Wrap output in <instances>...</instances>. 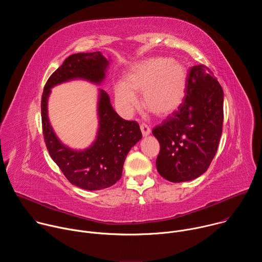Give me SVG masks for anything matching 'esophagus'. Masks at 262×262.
I'll return each mask as SVG.
<instances>
[{
    "label": "esophagus",
    "mask_w": 262,
    "mask_h": 262,
    "mask_svg": "<svg viewBox=\"0 0 262 262\" xmlns=\"http://www.w3.org/2000/svg\"><path fill=\"white\" fill-rule=\"evenodd\" d=\"M140 128H141V132H142L143 137H147V136L150 135V133H151L150 127H149V126H148L147 124H145V123H142L141 126H140Z\"/></svg>",
    "instance_id": "34e87169"
}]
</instances>
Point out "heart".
<instances>
[{
    "label": "heart",
    "instance_id": "heart-1",
    "mask_svg": "<svg viewBox=\"0 0 262 262\" xmlns=\"http://www.w3.org/2000/svg\"><path fill=\"white\" fill-rule=\"evenodd\" d=\"M186 87V69L170 58L148 59L136 64L126 74V82L114 86L116 103L122 114L129 115L139 104L136 92L143 93L146 110L166 116L182 102Z\"/></svg>",
    "mask_w": 262,
    "mask_h": 262
}]
</instances>
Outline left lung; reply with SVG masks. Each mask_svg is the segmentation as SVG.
Segmentation results:
<instances>
[{
  "label": "left lung",
  "instance_id": "left-lung-1",
  "mask_svg": "<svg viewBox=\"0 0 262 262\" xmlns=\"http://www.w3.org/2000/svg\"><path fill=\"white\" fill-rule=\"evenodd\" d=\"M224 93L204 65L193 66L183 101L152 134L161 145L157 169L171 182L202 175L214 158L223 127Z\"/></svg>",
  "mask_w": 262,
  "mask_h": 262
}]
</instances>
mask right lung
Here are the masks:
<instances>
[{
	"instance_id": "right-lung-1",
	"label": "right lung",
	"mask_w": 262,
	"mask_h": 262,
	"mask_svg": "<svg viewBox=\"0 0 262 262\" xmlns=\"http://www.w3.org/2000/svg\"><path fill=\"white\" fill-rule=\"evenodd\" d=\"M112 60L100 52L70 55L48 80L41 99L43 136L51 158L68 181L87 191H98L115 184L122 175L127 154L141 139L136 121L122 119L110 102L108 94L98 89V128L95 140L85 149H73L57 137L49 118V97L52 88L73 80L100 85Z\"/></svg>"
}]
</instances>
